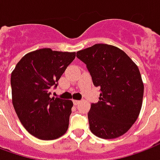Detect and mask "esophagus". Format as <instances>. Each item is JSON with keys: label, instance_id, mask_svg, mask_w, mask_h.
Listing matches in <instances>:
<instances>
[{"label": "esophagus", "instance_id": "1", "mask_svg": "<svg viewBox=\"0 0 160 160\" xmlns=\"http://www.w3.org/2000/svg\"><path fill=\"white\" fill-rule=\"evenodd\" d=\"M79 102H80L79 101H77V100H73V104L75 105V106H77V105L78 104Z\"/></svg>", "mask_w": 160, "mask_h": 160}]
</instances>
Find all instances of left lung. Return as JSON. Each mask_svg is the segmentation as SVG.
Instances as JSON below:
<instances>
[{"mask_svg": "<svg viewBox=\"0 0 160 160\" xmlns=\"http://www.w3.org/2000/svg\"><path fill=\"white\" fill-rule=\"evenodd\" d=\"M95 87L101 88L97 103L88 113L89 129L102 139H114L130 129L142 108L144 85L137 66L123 50L95 44L77 53Z\"/></svg>", "mask_w": 160, "mask_h": 160, "instance_id": "1", "label": "left lung"}]
</instances>
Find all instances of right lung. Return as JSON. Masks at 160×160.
Wrapping results in <instances>:
<instances>
[{"mask_svg": "<svg viewBox=\"0 0 160 160\" xmlns=\"http://www.w3.org/2000/svg\"><path fill=\"white\" fill-rule=\"evenodd\" d=\"M75 57V52L42 48L25 54L12 72L15 112L25 129L38 139H57L68 129L72 101L50 94Z\"/></svg>", "mask_w": 160, "mask_h": 160, "instance_id": "obj_1", "label": "right lung"}]
</instances>
